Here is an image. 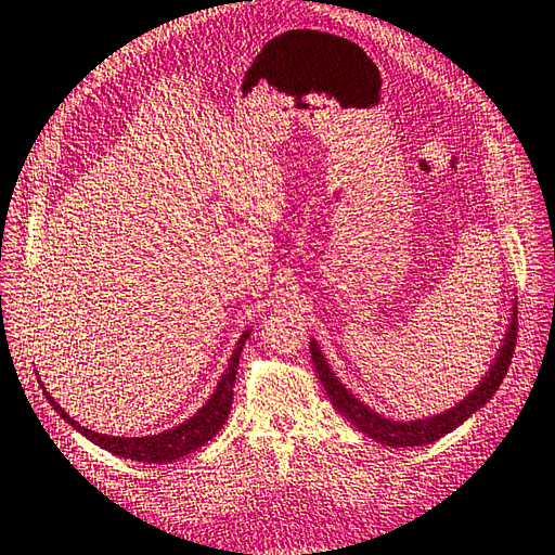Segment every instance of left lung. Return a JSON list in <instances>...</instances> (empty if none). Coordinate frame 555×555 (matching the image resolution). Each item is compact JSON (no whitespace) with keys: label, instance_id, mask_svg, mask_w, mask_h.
<instances>
[{"label":"left lung","instance_id":"1","mask_svg":"<svg viewBox=\"0 0 555 555\" xmlns=\"http://www.w3.org/2000/svg\"><path fill=\"white\" fill-rule=\"evenodd\" d=\"M515 341H517V300L509 308V320H507V330L503 334V341L498 346L495 358L488 365L486 375L479 379L469 395L464 399H460L457 404L440 411V414L433 416H423V418H389L383 416L379 411H375L373 406H367L365 401L358 399L351 389H346V385L341 383L336 373L332 371V365L324 358L320 344L310 339V356L314 363V371L320 375V383L327 392L332 406L339 411L344 418H349L353 426L365 433L367 438L377 440L379 444H387V448H418V444H428L436 442L442 436H448L454 428H460L462 423L474 416L476 411L481 406H486L491 397L498 392L501 387L503 377L507 373L509 358H513L515 351Z\"/></svg>","mask_w":555,"mask_h":555}]
</instances>
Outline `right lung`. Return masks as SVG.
<instances>
[{
  "label": "right lung",
  "mask_w": 555,
  "mask_h": 555,
  "mask_svg": "<svg viewBox=\"0 0 555 555\" xmlns=\"http://www.w3.org/2000/svg\"><path fill=\"white\" fill-rule=\"evenodd\" d=\"M253 330H245L241 334V339L235 341V349L228 358L225 371L221 373L219 383H216L211 397L206 399V404L202 409L194 411V414L172 426L168 430L154 433V436H137V438H125V436H105V433H95L81 426L79 421H74L67 411H64L54 397L42 385V395L48 397L50 406L57 411V414L69 423L74 430H79L83 438H89L93 444H98L101 450H107L117 454V457L125 460H134V462H144V464H166V462H176L184 454H190L194 450H199L202 444L209 442L216 433L223 428V423L228 421V414H231V404H233V385H235V373H237V361H241L243 346L247 341V336Z\"/></svg>",
  "instance_id": "right-lung-1"
}]
</instances>
